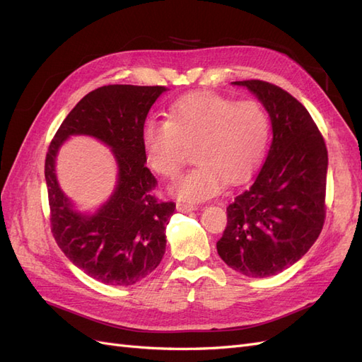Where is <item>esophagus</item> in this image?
I'll return each mask as SVG.
<instances>
[{"mask_svg": "<svg viewBox=\"0 0 362 362\" xmlns=\"http://www.w3.org/2000/svg\"><path fill=\"white\" fill-rule=\"evenodd\" d=\"M177 208H178V211H181V213H189V211L198 210V206H196L194 204H184V202L177 204Z\"/></svg>", "mask_w": 362, "mask_h": 362, "instance_id": "esophagus-1", "label": "esophagus"}]
</instances>
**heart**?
Wrapping results in <instances>:
<instances>
[{"mask_svg":"<svg viewBox=\"0 0 362 362\" xmlns=\"http://www.w3.org/2000/svg\"><path fill=\"white\" fill-rule=\"evenodd\" d=\"M270 120L258 103H235L213 92L180 98L168 120L151 119L144 128V146L151 169L175 178L193 148L198 164L173 185L180 198L202 201L228 182L254 172L266 156Z\"/></svg>","mask_w":362,"mask_h":362,"instance_id":"1","label":"heart"}]
</instances>
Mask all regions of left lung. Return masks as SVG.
Segmentation results:
<instances>
[{
	"label": "left lung",
	"mask_w": 362,
	"mask_h": 362,
	"mask_svg": "<svg viewBox=\"0 0 362 362\" xmlns=\"http://www.w3.org/2000/svg\"><path fill=\"white\" fill-rule=\"evenodd\" d=\"M234 84L264 105L273 140L254 181L226 206L217 254L245 276L266 278L299 261L322 233L327 149L308 110L288 92L261 80Z\"/></svg>",
	"instance_id": "1"
}]
</instances>
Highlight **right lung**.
Masks as SVG:
<instances>
[{"label":"right lung","mask_w":362,"mask_h":362,"mask_svg":"<svg viewBox=\"0 0 362 362\" xmlns=\"http://www.w3.org/2000/svg\"><path fill=\"white\" fill-rule=\"evenodd\" d=\"M163 86L110 84L87 93L51 140L45 180L51 233L62 252L86 275L108 286H133L154 272L166 250L173 202L154 194L157 180L145 166L144 125ZM71 135H90L112 148L118 184L95 215H81L59 189L55 157Z\"/></svg>","instance_id":"obj_1"}]
</instances>
